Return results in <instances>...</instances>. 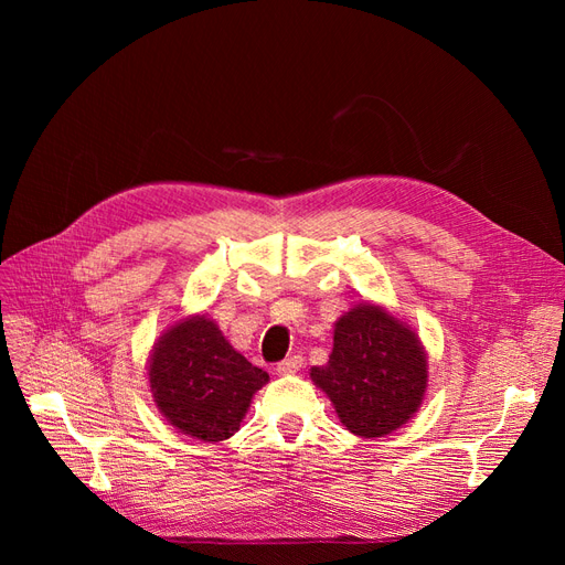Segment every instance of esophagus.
<instances>
[{"label": "esophagus", "mask_w": 565, "mask_h": 565, "mask_svg": "<svg viewBox=\"0 0 565 565\" xmlns=\"http://www.w3.org/2000/svg\"><path fill=\"white\" fill-rule=\"evenodd\" d=\"M301 365H303V358H301V355H289V358H285V361H280V363H278L276 372H278V374H282V377H287V374H295V372H299V370H301Z\"/></svg>", "instance_id": "1"}]
</instances>
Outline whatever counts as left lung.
Here are the masks:
<instances>
[{
	"mask_svg": "<svg viewBox=\"0 0 565 565\" xmlns=\"http://www.w3.org/2000/svg\"><path fill=\"white\" fill-rule=\"evenodd\" d=\"M332 353L311 367L339 422L361 438L388 436L417 415L429 386L419 334L386 306L361 301L334 322Z\"/></svg>",
	"mask_w": 565,
	"mask_h": 565,
	"instance_id": "8db88e82",
	"label": "left lung"
}]
</instances>
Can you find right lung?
I'll return each mask as SVG.
<instances>
[{
  "mask_svg": "<svg viewBox=\"0 0 565 565\" xmlns=\"http://www.w3.org/2000/svg\"><path fill=\"white\" fill-rule=\"evenodd\" d=\"M148 382L160 415L174 429L218 443L241 429L268 372L235 351L207 313H193L169 324L152 344Z\"/></svg>",
  "mask_w": 565,
  "mask_h": 565,
  "instance_id": "add662e5",
  "label": "right lung"
}]
</instances>
